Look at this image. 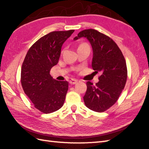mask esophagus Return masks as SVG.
Masks as SVG:
<instances>
[{
    "label": "esophagus",
    "instance_id": "esophagus-1",
    "mask_svg": "<svg viewBox=\"0 0 149 149\" xmlns=\"http://www.w3.org/2000/svg\"><path fill=\"white\" fill-rule=\"evenodd\" d=\"M77 82H78V81L76 79H71L69 81V83L70 84H76Z\"/></svg>",
    "mask_w": 149,
    "mask_h": 149
}]
</instances>
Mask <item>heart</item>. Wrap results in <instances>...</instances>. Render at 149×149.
I'll return each mask as SVG.
<instances>
[{
  "instance_id": "1",
  "label": "heart",
  "mask_w": 149,
  "mask_h": 149,
  "mask_svg": "<svg viewBox=\"0 0 149 149\" xmlns=\"http://www.w3.org/2000/svg\"><path fill=\"white\" fill-rule=\"evenodd\" d=\"M84 45H85V44H84Z\"/></svg>"
}]
</instances>
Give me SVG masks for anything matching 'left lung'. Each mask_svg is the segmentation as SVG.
<instances>
[{
	"mask_svg": "<svg viewBox=\"0 0 149 149\" xmlns=\"http://www.w3.org/2000/svg\"><path fill=\"white\" fill-rule=\"evenodd\" d=\"M85 38L93 50L91 66L100 72L99 81L94 85L86 83L83 97L85 105L96 112H103L115 104L124 88L127 70L124 57L118 45L109 37L94 29L82 31L74 40Z\"/></svg>",
	"mask_w": 149,
	"mask_h": 149,
	"instance_id": "left-lung-1",
	"label": "left lung"
}]
</instances>
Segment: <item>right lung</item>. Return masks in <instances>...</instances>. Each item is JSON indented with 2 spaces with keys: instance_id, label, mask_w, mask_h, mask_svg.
<instances>
[{
  "instance_id": "right-lung-1",
  "label": "right lung",
  "mask_w": 149,
  "mask_h": 149,
  "mask_svg": "<svg viewBox=\"0 0 149 149\" xmlns=\"http://www.w3.org/2000/svg\"><path fill=\"white\" fill-rule=\"evenodd\" d=\"M74 32L54 31L46 34L33 44L24 59L21 69L22 86L41 112H54L64 104L68 83L53 79L50 71L58 64L63 44Z\"/></svg>"
}]
</instances>
